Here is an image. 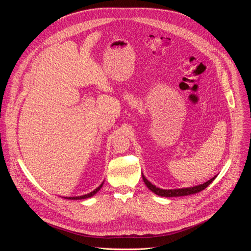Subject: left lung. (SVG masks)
I'll return each instance as SVG.
<instances>
[{"mask_svg":"<svg viewBox=\"0 0 251 251\" xmlns=\"http://www.w3.org/2000/svg\"><path fill=\"white\" fill-rule=\"evenodd\" d=\"M216 178V176H213L212 178H210L209 181L205 182L202 185L200 186H196V187H192V188H186V189H177V190H162L159 189L157 187H155L154 185H152L147 178L143 176V180H144L145 185L148 187V189L150 191H152L153 193H155L158 196L161 197H182V196H189V195H193V194H197L199 192H201L202 190H204L213 180Z\"/></svg>","mask_w":251,"mask_h":251,"instance_id":"obj_1","label":"left lung"}]
</instances>
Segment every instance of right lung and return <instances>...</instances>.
<instances>
[{"mask_svg":"<svg viewBox=\"0 0 251 251\" xmlns=\"http://www.w3.org/2000/svg\"><path fill=\"white\" fill-rule=\"evenodd\" d=\"M102 185L103 184H101L96 190H94L93 192H91V193H89V194H87V195H84V196H80V197H71V198H65V199H68V200H83V199H88V198H90V197H92V196H94L100 189H101V187H102Z\"/></svg>","mask_w":251,"mask_h":251,"instance_id":"right-lung-1","label":"right lung"}]
</instances>
